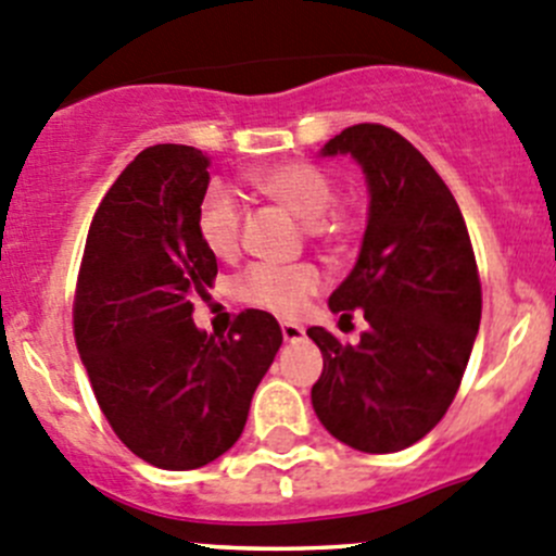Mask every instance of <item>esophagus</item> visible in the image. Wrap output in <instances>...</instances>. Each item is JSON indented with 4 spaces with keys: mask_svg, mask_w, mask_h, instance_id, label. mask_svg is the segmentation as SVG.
<instances>
[{
    "mask_svg": "<svg viewBox=\"0 0 556 556\" xmlns=\"http://www.w3.org/2000/svg\"><path fill=\"white\" fill-rule=\"evenodd\" d=\"M281 332H283V341L298 343V341H303L305 327L298 325V321H281Z\"/></svg>",
    "mask_w": 556,
    "mask_h": 556,
    "instance_id": "1",
    "label": "esophagus"
}]
</instances>
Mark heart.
<instances>
[{"label": "heart", "mask_w": 556, "mask_h": 556, "mask_svg": "<svg viewBox=\"0 0 556 556\" xmlns=\"http://www.w3.org/2000/svg\"><path fill=\"white\" fill-rule=\"evenodd\" d=\"M251 182L308 226L319 224L336 202V188L330 179L319 168L305 166V163L258 168L251 174ZM240 204L229 190L213 188L204 195L195 229L213 256H235L240 248ZM319 287L321 275L311 264H292V267L253 264L240 278L237 289L248 305H256L275 316H298L308 305V300L319 292Z\"/></svg>", "instance_id": "b5f03b06"}]
</instances>
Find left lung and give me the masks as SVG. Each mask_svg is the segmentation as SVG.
<instances>
[{
    "instance_id": "1",
    "label": "left lung",
    "mask_w": 556,
    "mask_h": 556,
    "mask_svg": "<svg viewBox=\"0 0 556 556\" xmlns=\"http://www.w3.org/2000/svg\"><path fill=\"white\" fill-rule=\"evenodd\" d=\"M363 168L368 220L332 314L363 311L368 330L343 346L325 327L308 338L325 368L311 388L321 426L363 453L422 440L462 384L480 327V281L456 199L431 163L384 125H352L319 150Z\"/></svg>"
}]
</instances>
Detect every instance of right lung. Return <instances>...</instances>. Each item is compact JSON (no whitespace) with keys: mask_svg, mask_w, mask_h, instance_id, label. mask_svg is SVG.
<instances>
[{"mask_svg":"<svg viewBox=\"0 0 556 556\" xmlns=\"http://www.w3.org/2000/svg\"><path fill=\"white\" fill-rule=\"evenodd\" d=\"M210 157L155 144L103 195L76 287V343L114 433L161 469H195L224 456L245 428L251 399L283 343L267 311L248 308L229 336L193 321V298L218 262L195 218Z\"/></svg>","mask_w":556,"mask_h":556,"instance_id":"right-lung-1","label":"right lung"}]
</instances>
